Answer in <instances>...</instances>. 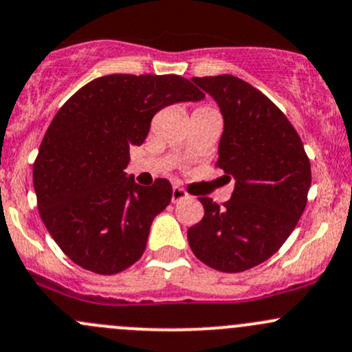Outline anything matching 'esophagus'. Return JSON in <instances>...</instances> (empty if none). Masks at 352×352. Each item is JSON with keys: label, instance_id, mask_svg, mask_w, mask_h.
<instances>
[{"label": "esophagus", "instance_id": "esophagus-1", "mask_svg": "<svg viewBox=\"0 0 352 352\" xmlns=\"http://www.w3.org/2000/svg\"><path fill=\"white\" fill-rule=\"evenodd\" d=\"M184 199H187V192L184 190L182 187H173L172 188V202H173V204H175V202L184 201Z\"/></svg>", "mask_w": 352, "mask_h": 352}]
</instances>
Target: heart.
Returning a JSON list of instances; mask_svg holds the SVG:
<instances>
[{
    "label": "heart",
    "instance_id": "b5f03b06",
    "mask_svg": "<svg viewBox=\"0 0 352 352\" xmlns=\"http://www.w3.org/2000/svg\"><path fill=\"white\" fill-rule=\"evenodd\" d=\"M201 109H209V108H201Z\"/></svg>",
    "mask_w": 352,
    "mask_h": 352
}]
</instances>
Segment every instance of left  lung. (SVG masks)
I'll return each mask as SVG.
<instances>
[{"label":"left lung","instance_id":"left-lung-1","mask_svg":"<svg viewBox=\"0 0 352 352\" xmlns=\"http://www.w3.org/2000/svg\"><path fill=\"white\" fill-rule=\"evenodd\" d=\"M219 106L224 131L217 166L234 177L231 199L204 206L187 231L195 256L214 270L239 273L263 263L297 226L310 188V162L287 116L251 84L229 74L194 77Z\"/></svg>","mask_w":352,"mask_h":352}]
</instances>
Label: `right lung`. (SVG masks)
I'll list each match as a JSON object with an SVG mask.
<instances>
[{
	"label": "right lung",
	"mask_w": 352,
	"mask_h": 352,
	"mask_svg": "<svg viewBox=\"0 0 352 352\" xmlns=\"http://www.w3.org/2000/svg\"><path fill=\"white\" fill-rule=\"evenodd\" d=\"M206 96L186 77L111 74L80 87L58 109L33 164L38 212L76 265L114 275L142 258L150 226L170 204L166 179L142 187L124 168L151 118Z\"/></svg>",
	"instance_id": "add662e5"
}]
</instances>
